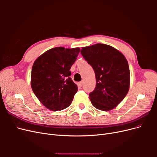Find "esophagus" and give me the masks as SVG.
Segmentation results:
<instances>
[{"instance_id":"34e87169","label":"esophagus","mask_w":157,"mask_h":157,"mask_svg":"<svg viewBox=\"0 0 157 157\" xmlns=\"http://www.w3.org/2000/svg\"><path fill=\"white\" fill-rule=\"evenodd\" d=\"M83 84H84V80H82V81H80V82H79V85H80V86H82Z\"/></svg>"}]
</instances>
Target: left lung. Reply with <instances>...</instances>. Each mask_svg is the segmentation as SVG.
<instances>
[{
  "label": "left lung",
  "instance_id": "1",
  "mask_svg": "<svg viewBox=\"0 0 157 157\" xmlns=\"http://www.w3.org/2000/svg\"><path fill=\"white\" fill-rule=\"evenodd\" d=\"M80 52L96 74V86L89 94L90 101L99 110H111L123 100L130 88L126 58L120 51L104 44L82 47Z\"/></svg>",
  "mask_w": 157,
  "mask_h": 157
}]
</instances>
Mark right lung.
<instances>
[{
  "label": "right lung",
  "instance_id": "add662e5",
  "mask_svg": "<svg viewBox=\"0 0 157 157\" xmlns=\"http://www.w3.org/2000/svg\"><path fill=\"white\" fill-rule=\"evenodd\" d=\"M79 52V48L56 47L46 51L33 63L31 88L40 102L51 111L68 107L77 92L69 70Z\"/></svg>",
  "mask_w": 157,
  "mask_h": 157
}]
</instances>
